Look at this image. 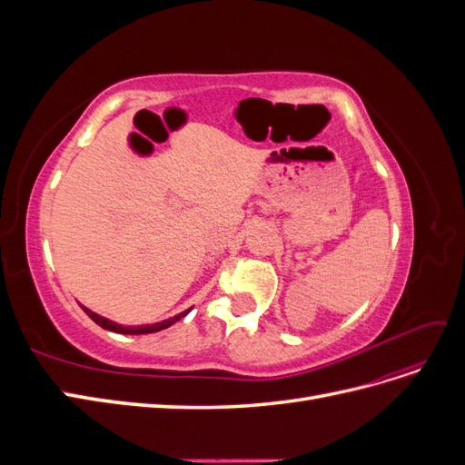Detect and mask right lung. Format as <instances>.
I'll list each match as a JSON object with an SVG mask.
<instances>
[{"label":"right lung","mask_w":465,"mask_h":465,"mask_svg":"<svg viewBox=\"0 0 465 465\" xmlns=\"http://www.w3.org/2000/svg\"><path fill=\"white\" fill-rule=\"evenodd\" d=\"M81 308H83V312H85L94 323H98V326L101 328H104V330H108V331H116V333H125V335H139V333H154V331H161V330H166V328H171L173 323H176L178 320H182L184 318L190 311H184V312H180V314H176L174 318H168V320H163V322H157V323H145V326H124V323H118V322H112V320H108V318H104V316H101V314H96V312H93V311H89L87 306H83V304H79Z\"/></svg>","instance_id":"add662e5"}]
</instances>
